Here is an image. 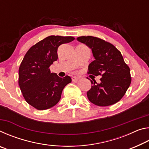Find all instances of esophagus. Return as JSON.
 Segmentation results:
<instances>
[{"label": "esophagus", "mask_w": 149, "mask_h": 149, "mask_svg": "<svg viewBox=\"0 0 149 149\" xmlns=\"http://www.w3.org/2000/svg\"><path fill=\"white\" fill-rule=\"evenodd\" d=\"M72 81L76 82V81H77L78 79H79V77H76V76H74V77H72Z\"/></svg>", "instance_id": "esophagus-1"}]
</instances>
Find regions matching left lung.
I'll use <instances>...</instances> for the list:
<instances>
[{
    "instance_id": "1",
    "label": "left lung",
    "mask_w": 149,
    "mask_h": 149,
    "mask_svg": "<svg viewBox=\"0 0 149 149\" xmlns=\"http://www.w3.org/2000/svg\"><path fill=\"white\" fill-rule=\"evenodd\" d=\"M77 40L91 49L95 58L89 65L88 74L102 76L100 84L95 79H89L92 85L87 93L89 101L100 107L118 102L125 95L132 81L130 69L121 52L110 42L95 37L82 36Z\"/></svg>"
}]
</instances>
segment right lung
<instances>
[{"label": "right lung", "instance_id": "obj_1", "mask_svg": "<svg viewBox=\"0 0 149 149\" xmlns=\"http://www.w3.org/2000/svg\"><path fill=\"white\" fill-rule=\"evenodd\" d=\"M75 39L73 37L51 35L31 47L19 68L18 84L25 100L37 110L49 109L56 105L66 85L68 75L60 77L50 73L49 67L58 59V48Z\"/></svg>", "mask_w": 149, "mask_h": 149}]
</instances>
